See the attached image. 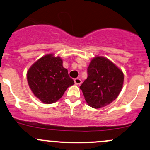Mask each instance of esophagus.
I'll return each mask as SVG.
<instances>
[{
    "mask_svg": "<svg viewBox=\"0 0 150 150\" xmlns=\"http://www.w3.org/2000/svg\"><path fill=\"white\" fill-rule=\"evenodd\" d=\"M74 82H75V83L76 85H80V84H81L82 81H81V80L80 78H75L74 79Z\"/></svg>",
    "mask_w": 150,
    "mask_h": 150,
    "instance_id": "1",
    "label": "esophagus"
}]
</instances>
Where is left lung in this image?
Here are the masks:
<instances>
[{"label": "left lung", "mask_w": 150, "mask_h": 150, "mask_svg": "<svg viewBox=\"0 0 150 150\" xmlns=\"http://www.w3.org/2000/svg\"><path fill=\"white\" fill-rule=\"evenodd\" d=\"M124 73L107 58L96 56L88 67V78L80 88L87 104L100 108L110 104L121 92Z\"/></svg>", "instance_id": "left-lung-1"}]
</instances>
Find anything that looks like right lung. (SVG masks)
<instances>
[{
	"label": "right lung",
	"mask_w": 150,
	"mask_h": 150,
	"mask_svg": "<svg viewBox=\"0 0 150 150\" xmlns=\"http://www.w3.org/2000/svg\"><path fill=\"white\" fill-rule=\"evenodd\" d=\"M29 88L36 97L45 104L56 103L68 87L74 84L63 60L54 53H48L35 62L27 72Z\"/></svg>",
	"instance_id": "right-lung-1"
}]
</instances>
